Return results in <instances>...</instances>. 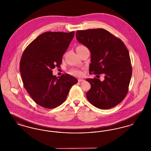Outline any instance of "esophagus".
Here are the masks:
<instances>
[{
	"label": "esophagus",
	"instance_id": "1",
	"mask_svg": "<svg viewBox=\"0 0 151 151\" xmlns=\"http://www.w3.org/2000/svg\"><path fill=\"white\" fill-rule=\"evenodd\" d=\"M84 81V79H78V81H79V82H82V81Z\"/></svg>",
	"mask_w": 151,
	"mask_h": 151
}]
</instances>
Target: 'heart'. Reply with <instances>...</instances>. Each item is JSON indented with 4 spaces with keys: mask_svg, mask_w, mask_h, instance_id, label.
Listing matches in <instances>:
<instances>
[{
    "mask_svg": "<svg viewBox=\"0 0 151 151\" xmlns=\"http://www.w3.org/2000/svg\"><path fill=\"white\" fill-rule=\"evenodd\" d=\"M77 48H79V49H84V48H86V46H83V45H79V46H78ZM70 73H71L72 75H75V76H81L83 75L82 72H81V71H80V70H72L70 71Z\"/></svg>",
    "mask_w": 151,
    "mask_h": 151,
    "instance_id": "heart-1",
    "label": "heart"
}]
</instances>
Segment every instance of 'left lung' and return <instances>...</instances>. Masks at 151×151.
<instances>
[{
    "instance_id": "obj_1",
    "label": "left lung",
    "mask_w": 151,
    "mask_h": 151,
    "mask_svg": "<svg viewBox=\"0 0 151 151\" xmlns=\"http://www.w3.org/2000/svg\"><path fill=\"white\" fill-rule=\"evenodd\" d=\"M76 39L90 51L91 74H105V80L87 79L91 89L89 102L96 108L108 109L121 102L129 91L132 76L129 52L119 38L104 29L77 30Z\"/></svg>"
}]
</instances>
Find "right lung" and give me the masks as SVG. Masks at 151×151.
I'll list each match as a JSON object with an SVG mask.
<instances>
[{"label":"right lung","instance_id":"add662e5","mask_svg":"<svg viewBox=\"0 0 151 151\" xmlns=\"http://www.w3.org/2000/svg\"><path fill=\"white\" fill-rule=\"evenodd\" d=\"M74 31L48 32L38 36L26 47L20 62L24 88L37 104L52 109L65 102L78 80L65 73L57 77L52 70L59 67L68 49Z\"/></svg>","mask_w":151,"mask_h":151}]
</instances>
